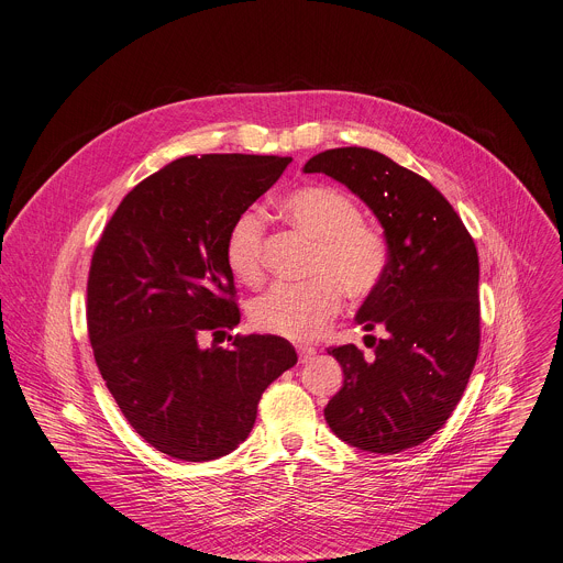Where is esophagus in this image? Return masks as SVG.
<instances>
[{"instance_id": "obj_1", "label": "esophagus", "mask_w": 563, "mask_h": 563, "mask_svg": "<svg viewBox=\"0 0 563 563\" xmlns=\"http://www.w3.org/2000/svg\"><path fill=\"white\" fill-rule=\"evenodd\" d=\"M296 350H298V358H300V363H307V361H311V358L316 356V350H313V347H309V345H298Z\"/></svg>"}]
</instances>
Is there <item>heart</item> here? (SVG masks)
I'll return each instance as SVG.
<instances>
[{"label": "heart", "instance_id": "heart-1", "mask_svg": "<svg viewBox=\"0 0 563 563\" xmlns=\"http://www.w3.org/2000/svg\"><path fill=\"white\" fill-rule=\"evenodd\" d=\"M280 213L316 240L311 254L316 276L300 285H274L252 302L250 316L261 332L311 341L339 316L343 289L350 298L363 300L383 285L391 245L378 224L363 220L356 200L336 187L294 189L283 196ZM263 245L265 216L247 207L231 220L222 245L227 269L235 280L243 285L263 280Z\"/></svg>", "mask_w": 563, "mask_h": 563}]
</instances>
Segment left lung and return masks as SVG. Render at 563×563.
<instances>
[{"label":"left lung","instance_id":"1","mask_svg":"<svg viewBox=\"0 0 563 563\" xmlns=\"http://www.w3.org/2000/svg\"><path fill=\"white\" fill-rule=\"evenodd\" d=\"M305 174L350 187L380 220L391 245L383 285L365 298L356 323L372 356L330 347L345 374L325 419L350 445L396 454L445 426L474 369L481 343L478 254L459 213L419 174L387 155L341 146L313 155Z\"/></svg>","mask_w":563,"mask_h":563}]
</instances>
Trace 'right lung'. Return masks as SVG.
<instances>
[{
    "label": "right lung",
    "mask_w": 563,
    "mask_h": 563,
    "mask_svg": "<svg viewBox=\"0 0 563 563\" xmlns=\"http://www.w3.org/2000/svg\"><path fill=\"white\" fill-rule=\"evenodd\" d=\"M289 163L245 153L174 159L124 196L93 252L87 328L98 369L131 428L174 459L235 450L267 385L298 361L272 334L200 345L240 323L224 233Z\"/></svg>",
    "instance_id": "right-lung-1"
}]
</instances>
